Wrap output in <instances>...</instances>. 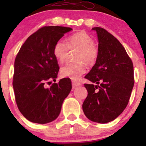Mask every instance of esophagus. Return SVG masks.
Returning a JSON list of instances; mask_svg holds the SVG:
<instances>
[{"label":"esophagus","mask_w":146,"mask_h":146,"mask_svg":"<svg viewBox=\"0 0 146 146\" xmlns=\"http://www.w3.org/2000/svg\"><path fill=\"white\" fill-rule=\"evenodd\" d=\"M80 85H81V84L80 82H75V81L72 82V86H73V89L76 88V87L80 86Z\"/></svg>","instance_id":"1"}]
</instances>
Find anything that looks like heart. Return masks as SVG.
Returning <instances> with one entry per match:
<instances>
[{"label": "heart", "instance_id": "1", "mask_svg": "<svg viewBox=\"0 0 146 146\" xmlns=\"http://www.w3.org/2000/svg\"><path fill=\"white\" fill-rule=\"evenodd\" d=\"M68 49L77 50L75 60L77 62L68 63L60 68L63 78L78 80L86 72V66L93 64L98 56V48L93 43V38L84 31L71 35L66 42L60 40L53 47V56L60 62H64L67 57Z\"/></svg>", "mask_w": 146, "mask_h": 146}]
</instances>
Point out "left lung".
I'll list each match as a JSON object with an SVG mask.
<instances>
[{"label":"left lung","mask_w":146,"mask_h":146,"mask_svg":"<svg viewBox=\"0 0 146 146\" xmlns=\"http://www.w3.org/2000/svg\"><path fill=\"white\" fill-rule=\"evenodd\" d=\"M98 38L96 62L85 76L88 95L82 104L88 119L113 121L126 108L134 86L133 64L120 42L104 29L93 27Z\"/></svg>","instance_id":"8db88e82"}]
</instances>
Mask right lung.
Masks as SVG:
<instances>
[{"instance_id":"obj_1","label":"right lung","mask_w":146,"mask_h":146,"mask_svg":"<svg viewBox=\"0 0 146 146\" xmlns=\"http://www.w3.org/2000/svg\"><path fill=\"white\" fill-rule=\"evenodd\" d=\"M70 27H44L31 35L21 46L14 62L13 88L18 108L33 123L44 124L59 116L64 100L72 88L71 80L63 78L50 88L45 83L58 77L59 66L53 56L56 43Z\"/></svg>"}]
</instances>
